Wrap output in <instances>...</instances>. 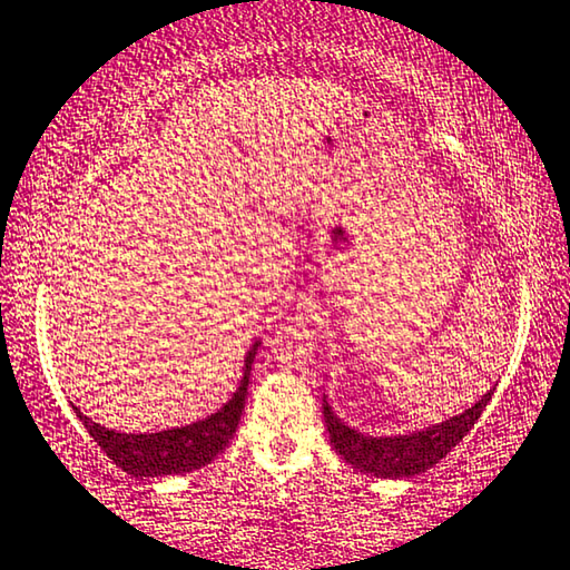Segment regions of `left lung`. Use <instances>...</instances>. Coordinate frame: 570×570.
<instances>
[{"label":"left lung","instance_id":"8db88e82","mask_svg":"<svg viewBox=\"0 0 570 570\" xmlns=\"http://www.w3.org/2000/svg\"><path fill=\"white\" fill-rule=\"evenodd\" d=\"M491 392H485L475 405L460 415H452L449 421L436 423L423 431H413V434L403 436H366L358 434L343 423L333 407L323 400V415L325 429L331 436V444L351 468L358 472H368L376 478H413L434 468L439 460L452 452V449L468 436V431L475 426L480 415H483L485 405L491 403Z\"/></svg>","mask_w":570,"mask_h":570}]
</instances>
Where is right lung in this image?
Here are the masks:
<instances>
[{
  "label": "right lung",
  "mask_w": 570,
  "mask_h": 570,
  "mask_svg": "<svg viewBox=\"0 0 570 570\" xmlns=\"http://www.w3.org/2000/svg\"><path fill=\"white\" fill-rule=\"evenodd\" d=\"M258 341L247 351L243 380L235 395L229 397L227 405L208 415L204 421L190 423V426L167 429L159 434H118L114 429L100 426L85 413H79L75 405L77 419L85 423L87 434H90L98 446L114 460L118 468L134 478H163V475H180L204 468L229 444L235 436L239 415L245 411L247 382H250V368Z\"/></svg>",
  "instance_id": "right-lung-1"
}]
</instances>
